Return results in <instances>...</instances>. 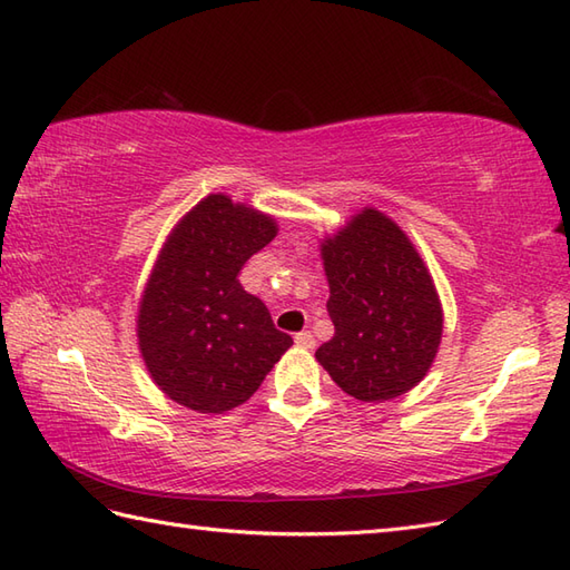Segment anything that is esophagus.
Returning a JSON list of instances; mask_svg holds the SVG:
<instances>
[{"mask_svg": "<svg viewBox=\"0 0 570 570\" xmlns=\"http://www.w3.org/2000/svg\"><path fill=\"white\" fill-rule=\"evenodd\" d=\"M295 344L299 348H314V336L309 332H299V334H295Z\"/></svg>", "mask_w": 570, "mask_h": 570, "instance_id": "34e87169", "label": "esophagus"}]
</instances>
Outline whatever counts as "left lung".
<instances>
[{"label": "left lung", "instance_id": "obj_1", "mask_svg": "<svg viewBox=\"0 0 570 570\" xmlns=\"http://www.w3.org/2000/svg\"><path fill=\"white\" fill-rule=\"evenodd\" d=\"M334 336L317 348L322 368L361 402L410 392L432 368L444 309L420 250L375 207L322 238Z\"/></svg>", "mask_w": 570, "mask_h": 570}]
</instances>
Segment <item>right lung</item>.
<instances>
[{
    "label": "right lung",
    "mask_w": 570,
    "mask_h": 570,
    "mask_svg": "<svg viewBox=\"0 0 570 570\" xmlns=\"http://www.w3.org/2000/svg\"><path fill=\"white\" fill-rule=\"evenodd\" d=\"M277 234L271 214L207 195L173 226L138 302L146 371L166 397L202 414L244 404L293 346L268 307L238 283L244 263Z\"/></svg>",
    "instance_id": "add662e5"
}]
</instances>
